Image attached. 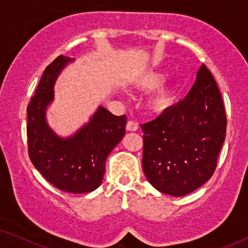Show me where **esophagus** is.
Returning <instances> with one entry per match:
<instances>
[{"label":"esophagus","instance_id":"34e87169","mask_svg":"<svg viewBox=\"0 0 248 248\" xmlns=\"http://www.w3.org/2000/svg\"><path fill=\"white\" fill-rule=\"evenodd\" d=\"M139 128V125L138 123H135L133 121H128L127 124H126V131L128 132H134V131H138Z\"/></svg>","mask_w":248,"mask_h":248}]
</instances>
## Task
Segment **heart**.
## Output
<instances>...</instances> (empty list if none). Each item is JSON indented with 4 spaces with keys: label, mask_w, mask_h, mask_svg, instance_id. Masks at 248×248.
Listing matches in <instances>:
<instances>
[{
    "label": "heart",
    "mask_w": 248,
    "mask_h": 248,
    "mask_svg": "<svg viewBox=\"0 0 248 248\" xmlns=\"http://www.w3.org/2000/svg\"><path fill=\"white\" fill-rule=\"evenodd\" d=\"M167 72L165 70H152L142 74L137 81V86L144 91L157 88L148 98L147 108L154 114H164L174 106L177 99L179 84L177 82H164Z\"/></svg>",
    "instance_id": "obj_1"
}]
</instances>
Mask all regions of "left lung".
Returning a JSON list of instances; mask_svg holds the SVG:
<instances>
[{"mask_svg":"<svg viewBox=\"0 0 248 248\" xmlns=\"http://www.w3.org/2000/svg\"><path fill=\"white\" fill-rule=\"evenodd\" d=\"M227 118L215 78L203 65L182 101L141 124L142 167L159 192L184 196L209 181L226 137Z\"/></svg>","mask_w":248,"mask_h":248,"instance_id":"obj_1","label":"left lung"}]
</instances>
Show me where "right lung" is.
Here are the masks:
<instances>
[{"label": "right lung", "mask_w": 248, "mask_h": 248, "mask_svg": "<svg viewBox=\"0 0 248 248\" xmlns=\"http://www.w3.org/2000/svg\"><path fill=\"white\" fill-rule=\"evenodd\" d=\"M73 61L61 55L44 71L27 108V138L30 160L37 170L61 191L82 194L100 186L106 159L125 135L126 116H115L99 106L71 137L62 138L53 131L46 110L54 100L56 79Z\"/></svg>", "instance_id": "add662e5"}]
</instances>
